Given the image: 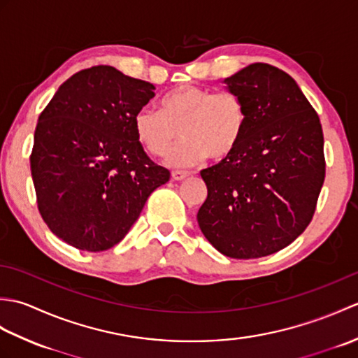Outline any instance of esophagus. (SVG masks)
<instances>
[{
	"label": "esophagus",
	"instance_id": "1",
	"mask_svg": "<svg viewBox=\"0 0 358 358\" xmlns=\"http://www.w3.org/2000/svg\"><path fill=\"white\" fill-rule=\"evenodd\" d=\"M186 177H189V172H186V171H173V172H172V178H173L175 181L185 180Z\"/></svg>",
	"mask_w": 358,
	"mask_h": 358
}]
</instances>
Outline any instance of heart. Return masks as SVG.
Masks as SVG:
<instances>
[{
	"mask_svg": "<svg viewBox=\"0 0 358 358\" xmlns=\"http://www.w3.org/2000/svg\"><path fill=\"white\" fill-rule=\"evenodd\" d=\"M248 127V110L231 92L185 85L159 100V109L144 106L134 117L136 138L152 155H164L178 131L184 135L166 155V163L186 167L203 158L223 159L238 148Z\"/></svg>",
	"mask_w": 358,
	"mask_h": 358,
	"instance_id": "b5f03b06",
	"label": "heart"
}]
</instances>
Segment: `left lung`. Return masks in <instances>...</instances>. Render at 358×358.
<instances>
[{"label": "left lung", "mask_w": 358, "mask_h": 358, "mask_svg": "<svg viewBox=\"0 0 358 358\" xmlns=\"http://www.w3.org/2000/svg\"><path fill=\"white\" fill-rule=\"evenodd\" d=\"M223 83L245 103L248 127L229 157L200 172L208 199L196 220L223 255L260 258L291 245L314 217L326 171L323 131L278 67L254 63Z\"/></svg>", "instance_id": "8db88e82"}]
</instances>
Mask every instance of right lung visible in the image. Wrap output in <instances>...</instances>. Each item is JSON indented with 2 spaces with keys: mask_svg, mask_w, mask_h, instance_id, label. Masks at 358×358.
<instances>
[{
  "mask_svg": "<svg viewBox=\"0 0 358 358\" xmlns=\"http://www.w3.org/2000/svg\"><path fill=\"white\" fill-rule=\"evenodd\" d=\"M154 90L115 67L94 66L64 81L41 112L30 171L44 223L67 245L89 252L115 246L169 181L134 131Z\"/></svg>",
  "mask_w": 358,
  "mask_h": 358,
  "instance_id": "right-lung-1",
  "label": "right lung"
}]
</instances>
